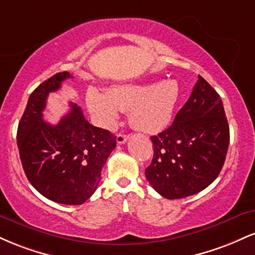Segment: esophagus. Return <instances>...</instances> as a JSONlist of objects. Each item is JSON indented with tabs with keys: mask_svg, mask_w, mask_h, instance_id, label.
<instances>
[{
	"mask_svg": "<svg viewBox=\"0 0 255 255\" xmlns=\"http://www.w3.org/2000/svg\"><path fill=\"white\" fill-rule=\"evenodd\" d=\"M127 139H128V135H126V134H121V133H119L118 135H116V141H118V144H119V145L125 144V142L127 141Z\"/></svg>",
	"mask_w": 255,
	"mask_h": 255,
	"instance_id": "obj_1",
	"label": "esophagus"
}]
</instances>
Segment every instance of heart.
Wrapping results in <instances>:
<instances>
[{"label":"heart","mask_w":255,"mask_h":255,"mask_svg":"<svg viewBox=\"0 0 255 255\" xmlns=\"http://www.w3.org/2000/svg\"><path fill=\"white\" fill-rule=\"evenodd\" d=\"M177 81L124 84L110 87L108 92L90 89L86 105L102 127L113 128L121 111H129V122L136 130L156 134L171 124L180 101Z\"/></svg>","instance_id":"obj_1"}]
</instances>
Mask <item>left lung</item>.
Masks as SVG:
<instances>
[{
    "mask_svg": "<svg viewBox=\"0 0 255 255\" xmlns=\"http://www.w3.org/2000/svg\"><path fill=\"white\" fill-rule=\"evenodd\" d=\"M151 140L153 158L145 175L162 197L182 199L210 186L223 168L230 140L216 90L199 75L172 125Z\"/></svg>",
    "mask_w": 255,
    "mask_h": 255,
    "instance_id": "obj_1",
    "label": "left lung"
}]
</instances>
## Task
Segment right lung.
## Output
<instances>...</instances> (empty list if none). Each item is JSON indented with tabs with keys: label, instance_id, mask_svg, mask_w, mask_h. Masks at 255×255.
I'll return each mask as SVG.
<instances>
[{
	"label": "right lung",
	"instance_id": "obj_1",
	"mask_svg": "<svg viewBox=\"0 0 255 255\" xmlns=\"http://www.w3.org/2000/svg\"><path fill=\"white\" fill-rule=\"evenodd\" d=\"M68 78V72L57 73L31 93L16 141L26 177L40 194L58 204L80 205L97 189L116 136L89 124L81 108L73 103L58 124L44 121L49 93Z\"/></svg>",
	"mask_w": 255,
	"mask_h": 255
}]
</instances>
